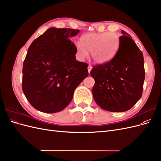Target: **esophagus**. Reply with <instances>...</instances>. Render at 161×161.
Here are the masks:
<instances>
[{"label": "esophagus", "instance_id": "34e87169", "mask_svg": "<svg viewBox=\"0 0 161 161\" xmlns=\"http://www.w3.org/2000/svg\"><path fill=\"white\" fill-rule=\"evenodd\" d=\"M91 69H92V66L89 65V66H88V72H89V73H90V72H91Z\"/></svg>", "mask_w": 161, "mask_h": 161}]
</instances>
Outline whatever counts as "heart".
<instances>
[{
    "mask_svg": "<svg viewBox=\"0 0 161 161\" xmlns=\"http://www.w3.org/2000/svg\"><path fill=\"white\" fill-rule=\"evenodd\" d=\"M76 43L78 58L84 60L91 52L92 60L97 64H104L110 62L116 55L119 46L118 35L111 32L89 33Z\"/></svg>",
    "mask_w": 161,
    "mask_h": 161,
    "instance_id": "b5f03b06",
    "label": "heart"
}]
</instances>
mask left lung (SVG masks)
Returning a JSON list of instances; mask_svg holds the SVG:
<instances>
[{"mask_svg":"<svg viewBox=\"0 0 161 161\" xmlns=\"http://www.w3.org/2000/svg\"><path fill=\"white\" fill-rule=\"evenodd\" d=\"M121 33L115 57L95 66L90 72L95 81L92 92L96 103L112 112L126 111L137 103L145 79L142 52L128 33L122 30Z\"/></svg>","mask_w":161,"mask_h":161,"instance_id":"1","label":"left lung"}]
</instances>
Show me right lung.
<instances>
[{
	"mask_svg": "<svg viewBox=\"0 0 161 161\" xmlns=\"http://www.w3.org/2000/svg\"><path fill=\"white\" fill-rule=\"evenodd\" d=\"M80 31L50 27L34 40L23 62L22 89L36 109L59 112L72 99L75 89L88 76V64L76 60L70 38Z\"/></svg>",
	"mask_w": 161,
	"mask_h": 161,
	"instance_id": "add662e5",
	"label": "right lung"
}]
</instances>
